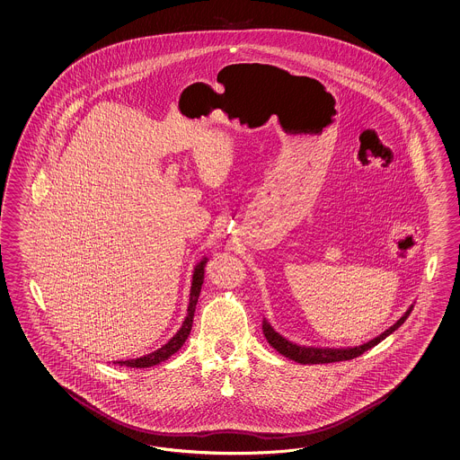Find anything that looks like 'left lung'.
Wrapping results in <instances>:
<instances>
[{"instance_id":"left-lung-1","label":"left lung","mask_w":460,"mask_h":460,"mask_svg":"<svg viewBox=\"0 0 460 460\" xmlns=\"http://www.w3.org/2000/svg\"><path fill=\"white\" fill-rule=\"evenodd\" d=\"M412 307L414 305H411L405 311L402 317L395 324L391 325L387 331H384L379 336L370 339L369 342L360 344V346H356V348L334 349L297 346V344H294L291 341H288L286 337L280 336L279 332H276L272 329V325L266 319L262 321V332H264V336L268 339L270 346L276 349L279 354H282L284 358H292V360H296L299 364H329V362H339V360H350V358H358L360 354H364L370 348L377 346L385 337L391 336L394 331H397L405 323L409 314L412 313Z\"/></svg>"}]
</instances>
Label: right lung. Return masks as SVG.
Here are the masks:
<instances>
[{
  "label": "right lung",
  "mask_w": 460,
  "mask_h": 460,
  "mask_svg": "<svg viewBox=\"0 0 460 460\" xmlns=\"http://www.w3.org/2000/svg\"><path fill=\"white\" fill-rule=\"evenodd\" d=\"M208 262V258H202L192 272V282H190V305H188V314L182 321V325L180 327V331L174 334V336L169 339L168 342L164 346L146 354L143 358H128V360H114L112 364H118L121 367H136V369H145V367H151V366H156L159 362L166 360L171 358L174 352H178L182 344L186 342V339L190 336V327H192V317H194V311H196V304H198V297H199V292H201L202 282H204V266Z\"/></svg>",
  "instance_id": "obj_1"
}]
</instances>
